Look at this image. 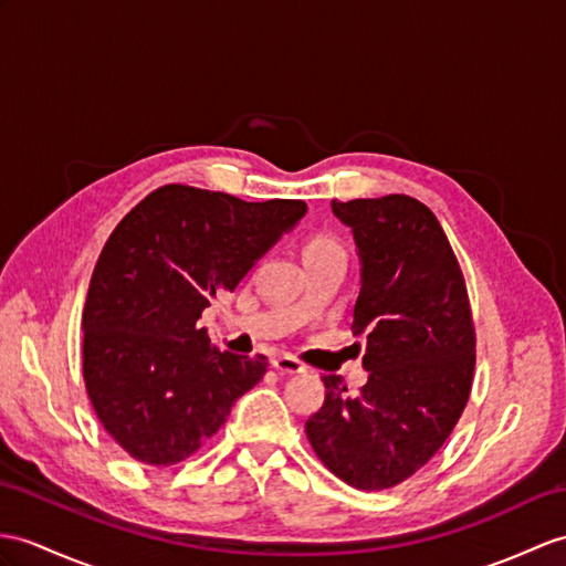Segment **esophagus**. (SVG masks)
I'll return each mask as SVG.
<instances>
[{
    "label": "esophagus",
    "instance_id": "34e87169",
    "mask_svg": "<svg viewBox=\"0 0 566 566\" xmlns=\"http://www.w3.org/2000/svg\"><path fill=\"white\" fill-rule=\"evenodd\" d=\"M271 365H273V369H279L281 375H302V371L307 369L305 365H302L300 360H295V357H291V355L273 357Z\"/></svg>",
    "mask_w": 566,
    "mask_h": 566
}]
</instances>
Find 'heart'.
<instances>
[{
    "label": "heart",
    "mask_w": 566,
    "mask_h": 566,
    "mask_svg": "<svg viewBox=\"0 0 566 566\" xmlns=\"http://www.w3.org/2000/svg\"><path fill=\"white\" fill-rule=\"evenodd\" d=\"M331 250H340V247L331 240V238H312L305 247V254H316V252H331Z\"/></svg>",
    "instance_id": "b5f03b06"
}]
</instances>
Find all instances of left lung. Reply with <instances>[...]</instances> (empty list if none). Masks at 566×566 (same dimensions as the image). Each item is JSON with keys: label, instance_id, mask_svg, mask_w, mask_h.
Segmentation results:
<instances>
[{"label": "left lung", "instance_id": "obj_1", "mask_svg": "<svg viewBox=\"0 0 566 566\" xmlns=\"http://www.w3.org/2000/svg\"><path fill=\"white\" fill-rule=\"evenodd\" d=\"M353 230L360 295L353 328L367 334L355 396L324 375V406L305 432L316 457L348 485L389 490L447 442L471 396L475 328L461 266L434 213L418 199L331 201Z\"/></svg>", "mask_w": 566, "mask_h": 566}]
</instances>
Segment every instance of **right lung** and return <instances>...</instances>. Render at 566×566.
I'll return each instance as SVG.
<instances>
[{"label": "right lung", "mask_w": 566, "mask_h": 566, "mask_svg": "<svg viewBox=\"0 0 566 566\" xmlns=\"http://www.w3.org/2000/svg\"><path fill=\"white\" fill-rule=\"evenodd\" d=\"M305 211L300 199L252 203L165 185L119 220L88 285L84 381L132 459L185 461L266 375L264 355L218 350L199 319Z\"/></svg>", "instance_id": "add662e5"}]
</instances>
